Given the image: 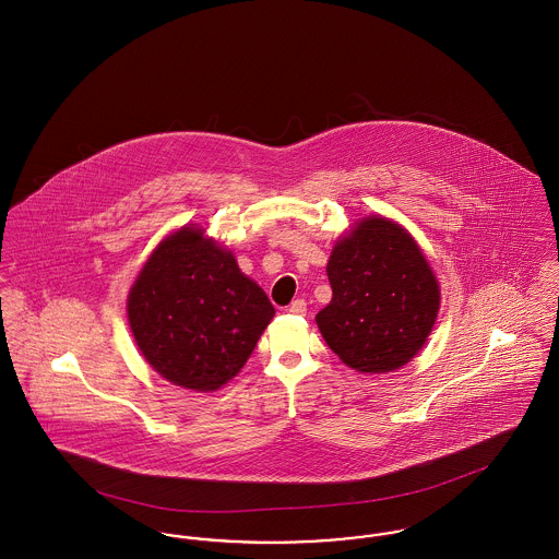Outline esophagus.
I'll return each instance as SVG.
<instances>
[{"instance_id":"34e87169","label":"esophagus","mask_w":559,"mask_h":559,"mask_svg":"<svg viewBox=\"0 0 559 559\" xmlns=\"http://www.w3.org/2000/svg\"><path fill=\"white\" fill-rule=\"evenodd\" d=\"M292 314H306V301L304 300H294L289 304V308H287Z\"/></svg>"}]
</instances>
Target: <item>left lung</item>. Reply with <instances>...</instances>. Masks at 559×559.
Listing matches in <instances>:
<instances>
[{"mask_svg":"<svg viewBox=\"0 0 559 559\" xmlns=\"http://www.w3.org/2000/svg\"><path fill=\"white\" fill-rule=\"evenodd\" d=\"M332 301L314 317L328 346L357 372L408 364L430 336L440 287L415 238L385 216L361 218L328 261Z\"/></svg>","mask_w":559,"mask_h":559,"instance_id":"1","label":"left lung"}]
</instances>
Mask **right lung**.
I'll return each instance as SVG.
<instances>
[{"label":"right lung","instance_id":"add662e5","mask_svg":"<svg viewBox=\"0 0 559 559\" xmlns=\"http://www.w3.org/2000/svg\"><path fill=\"white\" fill-rule=\"evenodd\" d=\"M274 306L204 229L185 225L151 253L129 289L131 334L170 383L215 391L251 357Z\"/></svg>","mask_w":559,"mask_h":559}]
</instances>
